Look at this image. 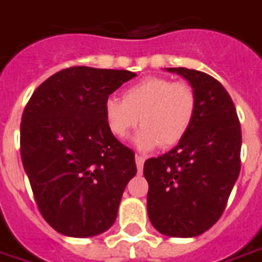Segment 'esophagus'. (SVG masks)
Listing matches in <instances>:
<instances>
[{
	"instance_id": "esophagus-1",
	"label": "esophagus",
	"mask_w": 262,
	"mask_h": 262,
	"mask_svg": "<svg viewBox=\"0 0 262 262\" xmlns=\"http://www.w3.org/2000/svg\"><path fill=\"white\" fill-rule=\"evenodd\" d=\"M135 161H136V166H138L139 170H142L143 168V163H145V156H142V155H136L135 156Z\"/></svg>"
}]
</instances>
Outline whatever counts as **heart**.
<instances>
[{
    "instance_id": "b5f03b06",
    "label": "heart",
    "mask_w": 262,
    "mask_h": 262,
    "mask_svg": "<svg viewBox=\"0 0 262 262\" xmlns=\"http://www.w3.org/2000/svg\"><path fill=\"white\" fill-rule=\"evenodd\" d=\"M196 97L192 87L165 77H146L129 86L123 99L115 96L103 103V115L108 132L126 139L136 126H143L135 138L140 149H152L179 143L193 122Z\"/></svg>"
}]
</instances>
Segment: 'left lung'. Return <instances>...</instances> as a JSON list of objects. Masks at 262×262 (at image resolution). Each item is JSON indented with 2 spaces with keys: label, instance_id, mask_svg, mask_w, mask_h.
Here are the masks:
<instances>
[{
  "label": "left lung",
  "instance_id": "left-lung-1",
  "mask_svg": "<svg viewBox=\"0 0 262 262\" xmlns=\"http://www.w3.org/2000/svg\"><path fill=\"white\" fill-rule=\"evenodd\" d=\"M189 81L196 108L185 138L145 162L147 215L161 234L191 238L220 220L241 169V126L228 92L209 74L166 69Z\"/></svg>",
  "mask_w": 262,
  "mask_h": 262
}]
</instances>
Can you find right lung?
Here are the masks:
<instances>
[{
    "label": "right lung",
    "instance_id": "add662e5",
    "mask_svg": "<svg viewBox=\"0 0 262 262\" xmlns=\"http://www.w3.org/2000/svg\"><path fill=\"white\" fill-rule=\"evenodd\" d=\"M136 77L77 66L37 87L21 119V159L42 218L57 232L87 238L116 221L136 175L135 152L106 126L103 103Z\"/></svg>",
    "mask_w": 262,
    "mask_h": 262
}]
</instances>
